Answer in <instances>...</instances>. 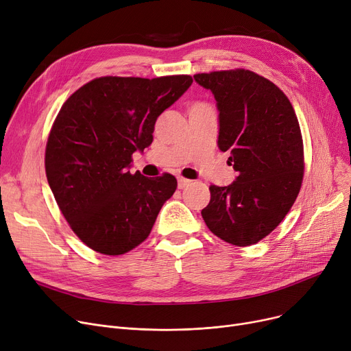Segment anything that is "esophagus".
<instances>
[{"label": "esophagus", "instance_id": "1", "mask_svg": "<svg viewBox=\"0 0 351 351\" xmlns=\"http://www.w3.org/2000/svg\"><path fill=\"white\" fill-rule=\"evenodd\" d=\"M191 182L192 180H189V179H185V178H178V188L179 189H185L186 186H189L191 185Z\"/></svg>", "mask_w": 351, "mask_h": 351}]
</instances>
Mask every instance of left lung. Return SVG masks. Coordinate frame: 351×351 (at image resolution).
Listing matches in <instances>:
<instances>
[{
	"label": "left lung",
	"mask_w": 351,
	"mask_h": 351,
	"mask_svg": "<svg viewBox=\"0 0 351 351\" xmlns=\"http://www.w3.org/2000/svg\"><path fill=\"white\" fill-rule=\"evenodd\" d=\"M193 78L216 99L217 146L237 172L229 186L210 185L202 217L222 241L254 245L279 226L299 195L304 158L298 117L283 90L249 69Z\"/></svg>",
	"instance_id": "1"
}]
</instances>
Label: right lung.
Returning <instances> with one entry per match:
<instances>
[{"label":"right lung","mask_w":351,"mask_h":351,"mask_svg":"<svg viewBox=\"0 0 351 351\" xmlns=\"http://www.w3.org/2000/svg\"><path fill=\"white\" fill-rule=\"evenodd\" d=\"M192 82L189 75L101 77L62 105L47 142V179L71 229L92 250L119 256L149 236L178 182L171 173L132 175V154L152 143L158 117Z\"/></svg>","instance_id":"right-lung-1"}]
</instances>
